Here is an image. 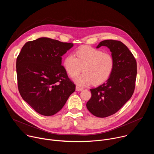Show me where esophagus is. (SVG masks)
Returning <instances> with one entry per match:
<instances>
[{
  "mask_svg": "<svg viewBox=\"0 0 154 154\" xmlns=\"http://www.w3.org/2000/svg\"><path fill=\"white\" fill-rule=\"evenodd\" d=\"M83 90V88H81V87H80V86H76V88H75V90L77 91H82Z\"/></svg>",
  "mask_w": 154,
  "mask_h": 154,
  "instance_id": "34e87169",
  "label": "esophagus"
}]
</instances>
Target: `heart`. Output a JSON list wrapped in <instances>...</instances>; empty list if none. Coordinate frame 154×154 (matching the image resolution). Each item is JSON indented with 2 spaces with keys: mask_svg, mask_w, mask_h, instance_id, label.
<instances>
[{
  "mask_svg": "<svg viewBox=\"0 0 154 154\" xmlns=\"http://www.w3.org/2000/svg\"><path fill=\"white\" fill-rule=\"evenodd\" d=\"M63 67L67 74L74 77L82 70L83 74L75 78L79 85H98L110 77L115 65L113 56L103 51L90 46H82L63 60Z\"/></svg>",
  "mask_w": 154,
  "mask_h": 154,
  "instance_id": "obj_1",
  "label": "heart"
}]
</instances>
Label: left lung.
<instances>
[{"label": "left lung", "mask_w": 154, "mask_h": 154, "mask_svg": "<svg viewBox=\"0 0 154 154\" xmlns=\"http://www.w3.org/2000/svg\"><path fill=\"white\" fill-rule=\"evenodd\" d=\"M108 47L115 61L113 71L108 80L90 89L91 97L86 103L88 109L95 116L105 118L116 113L132 96L137 79V61L121 41L107 39L97 48Z\"/></svg>", "instance_id": "left-lung-1"}]
</instances>
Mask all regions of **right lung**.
<instances>
[{"mask_svg": "<svg viewBox=\"0 0 154 154\" xmlns=\"http://www.w3.org/2000/svg\"><path fill=\"white\" fill-rule=\"evenodd\" d=\"M73 46L49 38L27 42L16 60L19 92L40 115L58 112L75 90L61 65V57Z\"/></svg>", "mask_w": 154, "mask_h": 154, "instance_id": "obj_1", "label": "right lung"}]
</instances>
